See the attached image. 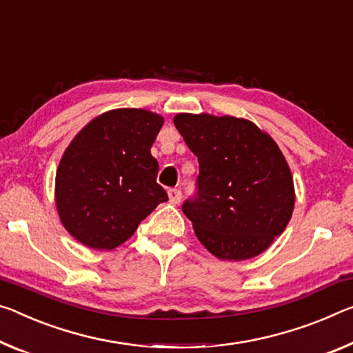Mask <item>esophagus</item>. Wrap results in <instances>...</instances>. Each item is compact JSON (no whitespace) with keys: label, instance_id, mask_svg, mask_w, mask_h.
Instances as JSON below:
<instances>
[{"label":"esophagus","instance_id":"obj_1","mask_svg":"<svg viewBox=\"0 0 353 353\" xmlns=\"http://www.w3.org/2000/svg\"><path fill=\"white\" fill-rule=\"evenodd\" d=\"M168 198H170L171 204H179V203H181V199H182L181 190H177V188L168 190Z\"/></svg>","mask_w":353,"mask_h":353}]
</instances>
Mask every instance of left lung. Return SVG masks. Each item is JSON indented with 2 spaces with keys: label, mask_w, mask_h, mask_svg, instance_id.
<instances>
[{
  "label": "left lung",
  "mask_w": 353,
  "mask_h": 353,
  "mask_svg": "<svg viewBox=\"0 0 353 353\" xmlns=\"http://www.w3.org/2000/svg\"><path fill=\"white\" fill-rule=\"evenodd\" d=\"M174 125L198 157V196L183 204L194 234L221 261L264 253L295 205L294 179L268 133L243 117L179 113Z\"/></svg>",
  "instance_id": "left-lung-1"
}]
</instances>
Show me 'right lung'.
Returning a JSON list of instances; mask_svg holds the SVG:
<instances>
[{"mask_svg": "<svg viewBox=\"0 0 353 353\" xmlns=\"http://www.w3.org/2000/svg\"><path fill=\"white\" fill-rule=\"evenodd\" d=\"M163 116L117 108L94 117L72 139L54 179V203L65 231L88 248L114 250L168 194L157 183L150 148Z\"/></svg>", "mask_w": 353, "mask_h": 353, "instance_id": "right-lung-1", "label": "right lung"}]
</instances>
